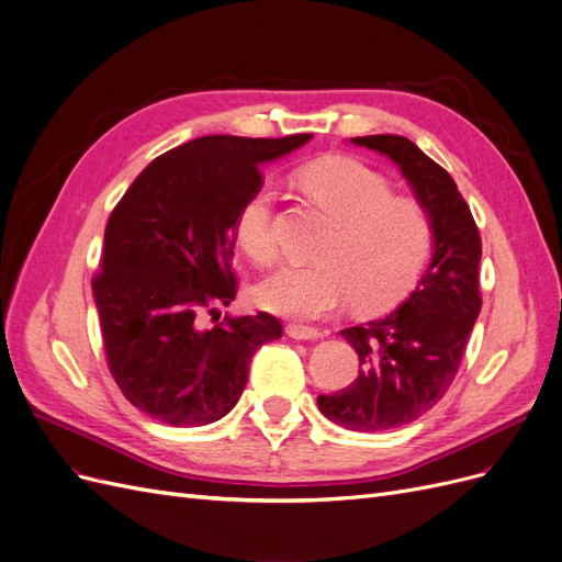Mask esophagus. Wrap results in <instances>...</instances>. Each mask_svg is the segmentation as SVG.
Listing matches in <instances>:
<instances>
[{"mask_svg": "<svg viewBox=\"0 0 562 562\" xmlns=\"http://www.w3.org/2000/svg\"><path fill=\"white\" fill-rule=\"evenodd\" d=\"M284 331H286L289 338H294V340H317V338L324 336L319 329L303 327V324H289Z\"/></svg>", "mask_w": 562, "mask_h": 562, "instance_id": "1", "label": "esophagus"}]
</instances>
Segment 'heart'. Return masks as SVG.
Segmentation results:
<instances>
[{"label":"heart","instance_id":"heart-1","mask_svg":"<svg viewBox=\"0 0 562 562\" xmlns=\"http://www.w3.org/2000/svg\"><path fill=\"white\" fill-rule=\"evenodd\" d=\"M301 182L331 216L336 231L317 251V263H289L266 278L257 299L289 319H319L348 299L361 313L387 311L418 282L431 251L425 205L392 195L387 179L348 156L311 162ZM273 189L251 191L235 216V238L245 255L268 266L276 259Z\"/></svg>","mask_w":562,"mask_h":562}]
</instances>
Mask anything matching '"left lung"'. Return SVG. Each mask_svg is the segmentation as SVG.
Returning <instances> with one entry per match:
<instances>
[{
    "label": "left lung",
    "instance_id": "8db88e82",
    "mask_svg": "<svg viewBox=\"0 0 562 562\" xmlns=\"http://www.w3.org/2000/svg\"><path fill=\"white\" fill-rule=\"evenodd\" d=\"M387 156L431 220V261L411 296L385 315L342 329L359 357L355 383L319 394L324 418L352 431H385L418 420L456 378L481 313V235L452 177L402 135L350 139Z\"/></svg>",
    "mask_w": 562,
    "mask_h": 562
}]
</instances>
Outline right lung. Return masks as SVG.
Here are the masks:
<instances>
[{
	"label": "right lung",
	"instance_id": "obj_1",
	"mask_svg": "<svg viewBox=\"0 0 562 562\" xmlns=\"http://www.w3.org/2000/svg\"><path fill=\"white\" fill-rule=\"evenodd\" d=\"M313 135H207L144 168L104 228L93 278L106 364L123 396L172 427H201L238 404L249 361L282 336L273 315H203L235 299V216L261 166Z\"/></svg>",
	"mask_w": 562,
	"mask_h": 562
}]
</instances>
